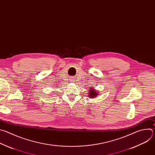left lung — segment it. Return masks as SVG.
I'll use <instances>...</instances> for the list:
<instances>
[{
	"label": "left lung",
	"instance_id": "8db88e82",
	"mask_svg": "<svg viewBox=\"0 0 155 155\" xmlns=\"http://www.w3.org/2000/svg\"><path fill=\"white\" fill-rule=\"evenodd\" d=\"M99 94V91H97V90H95L93 88L91 87L90 90L89 91V94H88V97L90 98H94L95 97L97 96V95Z\"/></svg>",
	"mask_w": 155,
	"mask_h": 155
}]
</instances>
